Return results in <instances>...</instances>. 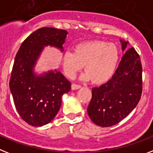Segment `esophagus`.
Wrapping results in <instances>:
<instances>
[{
    "label": "esophagus",
    "instance_id": "34e87169",
    "mask_svg": "<svg viewBox=\"0 0 153 153\" xmlns=\"http://www.w3.org/2000/svg\"><path fill=\"white\" fill-rule=\"evenodd\" d=\"M81 88L80 85H77V84H72L71 85V89L72 90H75V89H79Z\"/></svg>",
    "mask_w": 153,
    "mask_h": 153
}]
</instances>
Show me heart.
<instances>
[{"instance_id":"obj_1","label":"heart","mask_w":153,"mask_h":153,"mask_svg":"<svg viewBox=\"0 0 153 153\" xmlns=\"http://www.w3.org/2000/svg\"><path fill=\"white\" fill-rule=\"evenodd\" d=\"M74 53L66 52L61 57L66 76L72 79L85 66L83 80L93 79L102 84L111 79L119 62V49L115 45L103 41H90L74 45Z\"/></svg>"}]
</instances>
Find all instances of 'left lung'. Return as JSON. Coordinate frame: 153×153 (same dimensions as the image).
<instances>
[{
	"label": "left lung",
	"mask_w": 153,
	"mask_h": 153,
	"mask_svg": "<svg viewBox=\"0 0 153 153\" xmlns=\"http://www.w3.org/2000/svg\"><path fill=\"white\" fill-rule=\"evenodd\" d=\"M122 50L128 42L120 39ZM142 93V67L140 56L131 47L122 58L117 70L108 82L92 89L87 108L89 118L97 126H114L135 108Z\"/></svg>",
	"instance_id": "obj_1"
}]
</instances>
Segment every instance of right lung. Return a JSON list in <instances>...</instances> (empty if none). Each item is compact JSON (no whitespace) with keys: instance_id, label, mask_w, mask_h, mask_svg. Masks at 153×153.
I'll return each instance as SVG.
<instances>
[{"instance_id":"obj_1","label":"right lung","mask_w":153,"mask_h":153,"mask_svg":"<svg viewBox=\"0 0 153 153\" xmlns=\"http://www.w3.org/2000/svg\"><path fill=\"white\" fill-rule=\"evenodd\" d=\"M68 31L42 27L28 36L16 54L9 82L15 106L27 123L42 126L54 119L61 106V97L71 90V82L61 72H34V67L45 46L64 52Z\"/></svg>"}]
</instances>
